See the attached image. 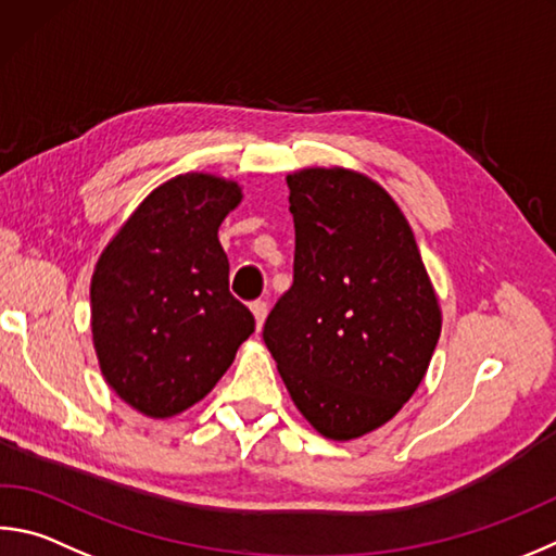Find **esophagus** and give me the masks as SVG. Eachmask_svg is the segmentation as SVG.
Wrapping results in <instances>:
<instances>
[{
    "mask_svg": "<svg viewBox=\"0 0 556 556\" xmlns=\"http://www.w3.org/2000/svg\"><path fill=\"white\" fill-rule=\"evenodd\" d=\"M252 316H255V323H257V330L262 328V323H265L267 318V301H252Z\"/></svg>",
    "mask_w": 556,
    "mask_h": 556,
    "instance_id": "1",
    "label": "esophagus"
}]
</instances>
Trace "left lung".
Returning <instances> with one entry per match:
<instances>
[{
  "instance_id": "8db88e82",
  "label": "left lung",
  "mask_w": 556,
  "mask_h": 556,
  "mask_svg": "<svg viewBox=\"0 0 556 556\" xmlns=\"http://www.w3.org/2000/svg\"><path fill=\"white\" fill-rule=\"evenodd\" d=\"M294 285L265 320L291 401L320 435L377 430L418 389L442 316L406 216L369 177L311 167L287 177Z\"/></svg>"
}]
</instances>
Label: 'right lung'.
<instances>
[{"mask_svg":"<svg viewBox=\"0 0 556 556\" xmlns=\"http://www.w3.org/2000/svg\"><path fill=\"white\" fill-rule=\"evenodd\" d=\"M236 181L179 175L150 191L99 257L92 336L106 383L150 418L187 410L216 387L255 318L228 289L218 226Z\"/></svg>","mask_w":556,"mask_h":556,"instance_id":"obj_1","label":"right lung"}]
</instances>
